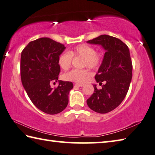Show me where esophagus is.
I'll use <instances>...</instances> for the list:
<instances>
[{
	"mask_svg": "<svg viewBox=\"0 0 155 155\" xmlns=\"http://www.w3.org/2000/svg\"><path fill=\"white\" fill-rule=\"evenodd\" d=\"M75 86H78V87H82L84 86L83 84H79V83H77L76 84H75Z\"/></svg>",
	"mask_w": 155,
	"mask_h": 155,
	"instance_id": "34e87169",
	"label": "esophagus"
}]
</instances>
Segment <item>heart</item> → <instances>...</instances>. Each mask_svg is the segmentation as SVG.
I'll return each mask as SVG.
<instances>
[{"mask_svg":"<svg viewBox=\"0 0 155 155\" xmlns=\"http://www.w3.org/2000/svg\"><path fill=\"white\" fill-rule=\"evenodd\" d=\"M72 57H80L83 58L82 67H88L92 69H98L101 66L103 57L99 52L92 46L80 45L75 46L69 52H64L59 57L58 63L61 69H68L71 65ZM91 76V72L87 69H73L63 75V79L67 81L79 84L84 83Z\"/></svg>","mask_w":155,"mask_h":155,"instance_id":"b5f03b06","label":"heart"}]
</instances>
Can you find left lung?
Here are the masks:
<instances>
[{
	"mask_svg": "<svg viewBox=\"0 0 155 155\" xmlns=\"http://www.w3.org/2000/svg\"><path fill=\"white\" fill-rule=\"evenodd\" d=\"M87 43L100 45L106 51L95 75L102 89L98 90L96 84H93L94 92L87 100V104L96 113H109L121 103L129 90L132 78L129 48L121 40L109 35H101ZM103 82L105 84L102 85Z\"/></svg>",
	"mask_w": 155,
	"mask_h": 155,
	"instance_id": "obj_1",
	"label": "left lung"
}]
</instances>
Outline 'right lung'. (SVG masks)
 <instances>
[{
  "label": "right lung",
  "mask_w": 155,
  "mask_h": 155,
  "mask_svg": "<svg viewBox=\"0 0 155 155\" xmlns=\"http://www.w3.org/2000/svg\"><path fill=\"white\" fill-rule=\"evenodd\" d=\"M66 47L48 38H40L25 46L21 54V78L23 86L31 101L44 113L54 115L65 109L71 81L58 80L61 71L58 60ZM58 81L53 89L50 84Z\"/></svg>",
  "instance_id": "obj_1"
}]
</instances>
